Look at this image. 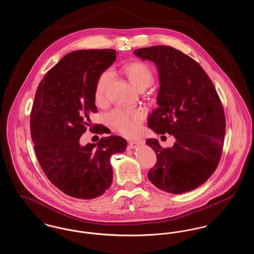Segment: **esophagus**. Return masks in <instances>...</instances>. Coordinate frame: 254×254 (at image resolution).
<instances>
[{"label":"esophagus","mask_w":254,"mask_h":254,"mask_svg":"<svg viewBox=\"0 0 254 254\" xmlns=\"http://www.w3.org/2000/svg\"><path fill=\"white\" fill-rule=\"evenodd\" d=\"M144 144V141H130L129 144H128V147L129 148H134V147H137L139 145H142Z\"/></svg>","instance_id":"1"}]
</instances>
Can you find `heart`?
<instances>
[{
    "label": "heart",
    "mask_w": 254,
    "mask_h": 254,
    "mask_svg": "<svg viewBox=\"0 0 254 254\" xmlns=\"http://www.w3.org/2000/svg\"><path fill=\"white\" fill-rule=\"evenodd\" d=\"M121 71L138 90L147 88L154 81L152 67L144 61H133L124 64ZM112 75L109 71L101 73L97 79L94 88V98L97 104H103L106 99ZM145 118L144 113L139 109H115L109 112L107 119L109 125L118 132L125 136H131L137 132L140 124Z\"/></svg>",
    "instance_id": "obj_1"
}]
</instances>
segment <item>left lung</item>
Wrapping results in <instances>:
<instances>
[{
	"label": "left lung",
	"instance_id": "left-lung-1",
	"mask_svg": "<svg viewBox=\"0 0 254 254\" xmlns=\"http://www.w3.org/2000/svg\"><path fill=\"white\" fill-rule=\"evenodd\" d=\"M135 54L155 63L160 76L158 108L147 126L176 139L167 148L156 139L146 140L157 157L147 177L169 193L192 190L212 175L222 156L226 118L220 97L201 65L180 50L154 46Z\"/></svg>",
	"mask_w": 254,
	"mask_h": 254
}]
</instances>
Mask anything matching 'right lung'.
<instances>
[{
  "mask_svg": "<svg viewBox=\"0 0 254 254\" xmlns=\"http://www.w3.org/2000/svg\"><path fill=\"white\" fill-rule=\"evenodd\" d=\"M115 59L113 49L72 51L46 73L35 93L30 134L38 162L49 181L74 198L105 193L113 175L109 159L127 147L116 135L85 146L79 142L87 127L93 133H107L103 125L90 126L89 116L98 110L97 79Z\"/></svg>",
  "mask_w": 254,
  "mask_h": 254,
  "instance_id": "right-lung-1",
  "label": "right lung"
}]
</instances>
